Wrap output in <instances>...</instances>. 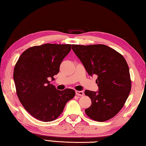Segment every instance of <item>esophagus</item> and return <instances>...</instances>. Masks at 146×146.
Returning a JSON list of instances; mask_svg holds the SVG:
<instances>
[{
    "mask_svg": "<svg viewBox=\"0 0 146 146\" xmlns=\"http://www.w3.org/2000/svg\"><path fill=\"white\" fill-rule=\"evenodd\" d=\"M76 95L82 97V96L84 95V92L82 91H76Z\"/></svg>",
    "mask_w": 146,
    "mask_h": 146,
    "instance_id": "1",
    "label": "esophagus"
}]
</instances>
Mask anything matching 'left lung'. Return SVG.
Returning <instances> with one entry per match:
<instances>
[{"label": "left lung", "mask_w": 146, "mask_h": 146, "mask_svg": "<svg viewBox=\"0 0 146 146\" xmlns=\"http://www.w3.org/2000/svg\"><path fill=\"white\" fill-rule=\"evenodd\" d=\"M72 49L90 76L96 75L98 91L86 90L91 105L85 110L89 117L104 122L117 114L129 96L131 80L126 60L120 53L104 44H73Z\"/></svg>", "instance_id": "1"}]
</instances>
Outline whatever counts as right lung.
Masks as SVG:
<instances>
[{
    "mask_svg": "<svg viewBox=\"0 0 146 146\" xmlns=\"http://www.w3.org/2000/svg\"><path fill=\"white\" fill-rule=\"evenodd\" d=\"M71 44H45L27 49L15 66L13 79L17 95L25 110L34 118L51 122L62 113L75 95L71 89L56 90L50 84L70 53Z\"/></svg>",
    "mask_w": 146,
    "mask_h": 146,
    "instance_id": "1",
    "label": "right lung"
}]
</instances>
